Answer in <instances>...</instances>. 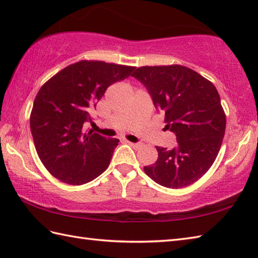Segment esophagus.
Returning a JSON list of instances; mask_svg holds the SVG:
<instances>
[{
	"label": "esophagus",
	"instance_id": "esophagus-1",
	"mask_svg": "<svg viewBox=\"0 0 258 258\" xmlns=\"http://www.w3.org/2000/svg\"><path fill=\"white\" fill-rule=\"evenodd\" d=\"M126 143L130 144L132 147H134V149H139V147L141 146L140 143H132V142H128V141H126Z\"/></svg>",
	"mask_w": 258,
	"mask_h": 258
}]
</instances>
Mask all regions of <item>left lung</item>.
<instances>
[{
    "label": "left lung",
    "instance_id": "left-lung-1",
    "mask_svg": "<svg viewBox=\"0 0 258 258\" xmlns=\"http://www.w3.org/2000/svg\"><path fill=\"white\" fill-rule=\"evenodd\" d=\"M132 76L143 84L176 135L172 150L156 146L158 158L144 172L164 187L182 188L200 179L220 152L226 116L212 82L182 65L142 67Z\"/></svg>",
    "mask_w": 258,
    "mask_h": 258
}]
</instances>
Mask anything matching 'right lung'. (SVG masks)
Wrapping results in <instances>:
<instances>
[{
    "mask_svg": "<svg viewBox=\"0 0 258 258\" xmlns=\"http://www.w3.org/2000/svg\"><path fill=\"white\" fill-rule=\"evenodd\" d=\"M135 68L102 61L69 65L43 85L33 104L30 125L37 155L54 177L82 185L108 167L117 139L84 132L109 85L128 78Z\"/></svg>",
    "mask_w": 258,
    "mask_h": 258,
    "instance_id": "right-lung-1",
    "label": "right lung"
}]
</instances>
